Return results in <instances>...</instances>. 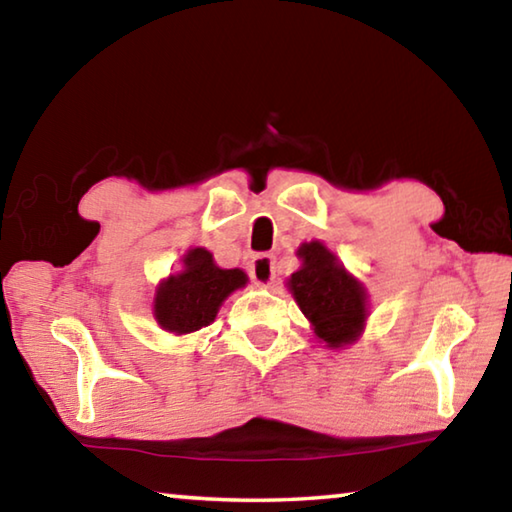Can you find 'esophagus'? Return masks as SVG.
<instances>
[{"label":"esophagus","mask_w":512,"mask_h":512,"mask_svg":"<svg viewBox=\"0 0 512 512\" xmlns=\"http://www.w3.org/2000/svg\"><path fill=\"white\" fill-rule=\"evenodd\" d=\"M250 277L259 287H271L275 280V259L271 255H257L250 264Z\"/></svg>","instance_id":"esophagus-1"}]
</instances>
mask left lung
Masks as SVG:
<instances>
[{
    "instance_id": "8db88e82",
    "label": "left lung",
    "mask_w": 512,
    "mask_h": 512,
    "mask_svg": "<svg viewBox=\"0 0 512 512\" xmlns=\"http://www.w3.org/2000/svg\"><path fill=\"white\" fill-rule=\"evenodd\" d=\"M296 255L302 266L291 273L287 289L311 323L316 339L329 350L357 343L370 316L368 289L323 241H305Z\"/></svg>"
}]
</instances>
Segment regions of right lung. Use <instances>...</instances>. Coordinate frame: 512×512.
<instances>
[{"label": "right lung", "instance_id": "add662e5", "mask_svg": "<svg viewBox=\"0 0 512 512\" xmlns=\"http://www.w3.org/2000/svg\"><path fill=\"white\" fill-rule=\"evenodd\" d=\"M180 264L178 273L160 280L153 296L155 323L173 336L194 334L214 323L225 298L248 284L241 268L216 266L205 248H189Z\"/></svg>", "mask_w": 512, "mask_h": 512}]
</instances>
